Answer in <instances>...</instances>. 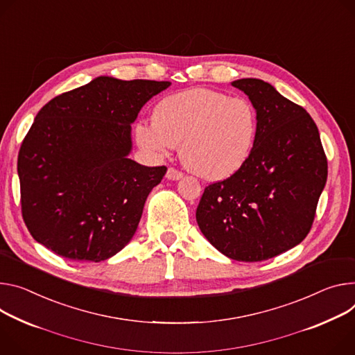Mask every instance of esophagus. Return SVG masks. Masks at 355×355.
<instances>
[{
	"label": "esophagus",
	"instance_id": "obj_1",
	"mask_svg": "<svg viewBox=\"0 0 355 355\" xmlns=\"http://www.w3.org/2000/svg\"><path fill=\"white\" fill-rule=\"evenodd\" d=\"M166 177H167L168 180H171V181H177V180L182 178V173L178 171V170H175V168H173V167H170V168L167 170Z\"/></svg>",
	"mask_w": 355,
	"mask_h": 355
}]
</instances>
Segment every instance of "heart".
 Listing matches in <instances>:
<instances>
[{
	"label": "heart",
	"instance_id": "1",
	"mask_svg": "<svg viewBox=\"0 0 355 355\" xmlns=\"http://www.w3.org/2000/svg\"><path fill=\"white\" fill-rule=\"evenodd\" d=\"M257 125V112L246 98L196 87L161 101L153 121L136 125V139L154 157H164L181 143V159L191 173L220 181L246 163Z\"/></svg>",
	"mask_w": 355,
	"mask_h": 355
}]
</instances>
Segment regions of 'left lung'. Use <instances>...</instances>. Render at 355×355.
Here are the masks:
<instances>
[{"mask_svg":"<svg viewBox=\"0 0 355 355\" xmlns=\"http://www.w3.org/2000/svg\"><path fill=\"white\" fill-rule=\"evenodd\" d=\"M257 112V136L234 175L209 184L197 208L204 236L239 262L270 259L310 232L327 181L318 128L299 105L261 79H238Z\"/></svg>","mask_w":355,"mask_h":355,"instance_id":"left-lung-1","label":"left lung"}]
</instances>
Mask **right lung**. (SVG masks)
<instances>
[{
    "instance_id": "1",
    "label": "right lung",
    "mask_w": 355,
    "mask_h": 355,
    "mask_svg": "<svg viewBox=\"0 0 355 355\" xmlns=\"http://www.w3.org/2000/svg\"><path fill=\"white\" fill-rule=\"evenodd\" d=\"M170 85L99 76L40 110L18 154L32 238L76 262L106 261L132 241L150 191L167 171L128 158L132 123Z\"/></svg>"
}]
</instances>
